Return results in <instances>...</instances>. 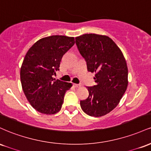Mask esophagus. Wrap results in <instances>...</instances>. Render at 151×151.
Returning a JSON list of instances; mask_svg holds the SVG:
<instances>
[{"label": "esophagus", "mask_w": 151, "mask_h": 151, "mask_svg": "<svg viewBox=\"0 0 151 151\" xmlns=\"http://www.w3.org/2000/svg\"><path fill=\"white\" fill-rule=\"evenodd\" d=\"M73 85H74V87H76V88H78V87H80V86H81V85H80V84H73Z\"/></svg>", "instance_id": "esophagus-1"}]
</instances>
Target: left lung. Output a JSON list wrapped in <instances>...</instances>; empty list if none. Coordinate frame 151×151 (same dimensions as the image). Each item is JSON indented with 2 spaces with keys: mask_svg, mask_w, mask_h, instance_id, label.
Masks as SVG:
<instances>
[{
  "mask_svg": "<svg viewBox=\"0 0 151 151\" xmlns=\"http://www.w3.org/2000/svg\"><path fill=\"white\" fill-rule=\"evenodd\" d=\"M87 70L95 72L96 85L87 86L89 96L80 101L89 116L99 117L116 107L128 86V67L122 52L108 36L84 34L75 38Z\"/></svg>",
  "mask_w": 151,
  "mask_h": 151,
  "instance_id": "1",
  "label": "left lung"
}]
</instances>
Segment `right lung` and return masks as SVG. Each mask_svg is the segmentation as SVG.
I'll return each mask as SVG.
<instances>
[{"mask_svg": "<svg viewBox=\"0 0 151 151\" xmlns=\"http://www.w3.org/2000/svg\"><path fill=\"white\" fill-rule=\"evenodd\" d=\"M74 38L52 35L37 41L26 53L20 68V81L26 98L33 108L55 114L62 108L65 92L72 86L52 77L63 55L74 45Z\"/></svg>", "mask_w": 151, "mask_h": 151, "instance_id": "add662e5", "label": "right lung"}]
</instances>
